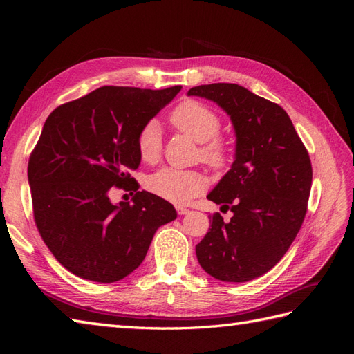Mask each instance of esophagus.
<instances>
[{"mask_svg":"<svg viewBox=\"0 0 354 354\" xmlns=\"http://www.w3.org/2000/svg\"><path fill=\"white\" fill-rule=\"evenodd\" d=\"M177 212L180 214V216H186V214L190 212V209H187L185 207H177Z\"/></svg>","mask_w":354,"mask_h":354,"instance_id":"esophagus-1","label":"esophagus"}]
</instances>
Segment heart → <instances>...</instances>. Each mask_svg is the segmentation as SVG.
<instances>
[{
	"instance_id": "heart-1",
	"label": "heart",
	"mask_w": 354,
	"mask_h": 354,
	"mask_svg": "<svg viewBox=\"0 0 354 354\" xmlns=\"http://www.w3.org/2000/svg\"><path fill=\"white\" fill-rule=\"evenodd\" d=\"M169 122L180 133L192 140L201 143V159L214 169L226 168L232 156V145L226 137L218 133L220 118L207 104L196 100L180 103L169 113ZM162 143H160L159 125L155 121L147 122L137 134V152L142 160L153 164L159 159ZM147 189L153 195L173 203H186L205 189L207 177L199 171H183L174 168H162L152 174L146 181Z\"/></svg>"
}]
</instances>
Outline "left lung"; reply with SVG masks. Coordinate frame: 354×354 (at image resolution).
Instances as JSON below:
<instances>
[{
	"mask_svg": "<svg viewBox=\"0 0 354 354\" xmlns=\"http://www.w3.org/2000/svg\"><path fill=\"white\" fill-rule=\"evenodd\" d=\"M187 94L216 102L236 133L232 168L207 196L233 217L209 216L198 261L218 281H252L281 261L304 221L313 177L308 152L279 104L238 84L199 85Z\"/></svg>",
	"mask_w": 354,
	"mask_h": 354,
	"instance_id": "obj_1",
	"label": "left lung"
}]
</instances>
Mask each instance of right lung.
I'll list each match as a JSON object with an SVG mask.
<instances>
[{"instance_id": "obj_1", "label": "right lung", "mask_w": 354, "mask_h": 354, "mask_svg": "<svg viewBox=\"0 0 354 354\" xmlns=\"http://www.w3.org/2000/svg\"><path fill=\"white\" fill-rule=\"evenodd\" d=\"M164 90L106 85L60 104L42 127L28 164L34 220L56 260L82 279L112 283L142 264L159 226L174 207L138 192L137 134L173 100ZM134 189L133 204L115 206V187Z\"/></svg>"}]
</instances>
